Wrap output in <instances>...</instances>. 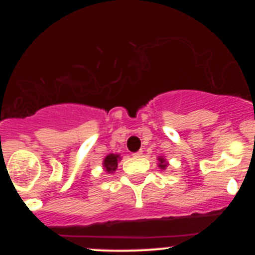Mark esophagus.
Here are the masks:
<instances>
[{"label": "esophagus", "mask_w": 255, "mask_h": 255, "mask_svg": "<svg viewBox=\"0 0 255 255\" xmlns=\"http://www.w3.org/2000/svg\"><path fill=\"white\" fill-rule=\"evenodd\" d=\"M141 156H142V151H137V152H134V153H133V157H135V158H139Z\"/></svg>", "instance_id": "esophagus-1"}]
</instances>
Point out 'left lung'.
I'll use <instances>...</instances> for the list:
<instances>
[{"label": "left lung", "instance_id": "left-lung-1", "mask_svg": "<svg viewBox=\"0 0 255 255\" xmlns=\"http://www.w3.org/2000/svg\"><path fill=\"white\" fill-rule=\"evenodd\" d=\"M158 160H159V168L165 169L166 166H168V162H166V160H165L164 158H163V157H159V158H158Z\"/></svg>", "mask_w": 255, "mask_h": 255}]
</instances>
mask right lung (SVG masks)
<instances>
[{"instance_id":"add662e5","label":"right lung","mask_w":255,"mask_h":255,"mask_svg":"<svg viewBox=\"0 0 255 255\" xmlns=\"http://www.w3.org/2000/svg\"><path fill=\"white\" fill-rule=\"evenodd\" d=\"M120 159H121L120 154H114V153L108 154V156L105 157L103 160V166H104L105 171H108V172L115 171L116 168H118V162Z\"/></svg>"}]
</instances>
